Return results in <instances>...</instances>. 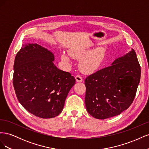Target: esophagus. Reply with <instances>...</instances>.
<instances>
[{"instance_id": "34e87169", "label": "esophagus", "mask_w": 149, "mask_h": 149, "mask_svg": "<svg viewBox=\"0 0 149 149\" xmlns=\"http://www.w3.org/2000/svg\"><path fill=\"white\" fill-rule=\"evenodd\" d=\"M75 79L77 82H82L83 81V78L80 75H77L75 76Z\"/></svg>"}]
</instances>
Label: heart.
<instances>
[{"instance_id": "obj_1", "label": "heart", "mask_w": 149, "mask_h": 149, "mask_svg": "<svg viewBox=\"0 0 149 149\" xmlns=\"http://www.w3.org/2000/svg\"><path fill=\"white\" fill-rule=\"evenodd\" d=\"M90 49L87 48H80L71 49L70 55L74 59L81 60L79 66L81 71L84 73H93L97 71L104 59L105 53L102 48H97L89 52ZM61 59L70 62V58L65 54L61 55Z\"/></svg>"}]
</instances>
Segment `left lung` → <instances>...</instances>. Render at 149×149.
Returning <instances> with one entry per match:
<instances>
[{
	"mask_svg": "<svg viewBox=\"0 0 149 149\" xmlns=\"http://www.w3.org/2000/svg\"><path fill=\"white\" fill-rule=\"evenodd\" d=\"M141 68L133 49L110 66L86 78L85 105L94 118L105 119L128 109L136 96Z\"/></svg>",
	"mask_w": 149,
	"mask_h": 149,
	"instance_id": "1",
	"label": "left lung"
}]
</instances>
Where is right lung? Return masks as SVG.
Here are the masks:
<instances>
[{"label": "right lung", "mask_w": 149, "mask_h": 149, "mask_svg": "<svg viewBox=\"0 0 149 149\" xmlns=\"http://www.w3.org/2000/svg\"><path fill=\"white\" fill-rule=\"evenodd\" d=\"M53 53L37 43L23 45L13 65V84L25 109L40 118L59 115L68 94L75 84L74 76L54 65Z\"/></svg>", "instance_id": "right-lung-1"}]
</instances>
